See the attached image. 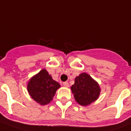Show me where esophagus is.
Listing matches in <instances>:
<instances>
[{"label":"esophagus","mask_w":131,"mask_h":131,"mask_svg":"<svg viewBox=\"0 0 131 131\" xmlns=\"http://www.w3.org/2000/svg\"><path fill=\"white\" fill-rule=\"evenodd\" d=\"M63 85L64 86V87H66V88H69V84L68 82H64L63 83Z\"/></svg>","instance_id":"34e87169"}]
</instances>
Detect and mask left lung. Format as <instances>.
<instances>
[{
  "mask_svg": "<svg viewBox=\"0 0 131 131\" xmlns=\"http://www.w3.org/2000/svg\"><path fill=\"white\" fill-rule=\"evenodd\" d=\"M75 100L79 105L89 106L98 99L101 92L99 83L89 74L81 73L75 79V83L71 87Z\"/></svg>",
  "mask_w": 131,
  "mask_h": 131,
  "instance_id": "8db88e82",
  "label": "left lung"
}]
</instances>
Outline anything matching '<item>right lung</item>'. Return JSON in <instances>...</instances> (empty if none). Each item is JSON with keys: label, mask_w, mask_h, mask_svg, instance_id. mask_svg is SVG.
Here are the masks:
<instances>
[{"label": "right lung", "mask_w": 131, "mask_h": 131, "mask_svg": "<svg viewBox=\"0 0 131 131\" xmlns=\"http://www.w3.org/2000/svg\"><path fill=\"white\" fill-rule=\"evenodd\" d=\"M60 85L49 75L47 70L41 69L33 76L27 83V89L31 97L37 103L43 106L52 100Z\"/></svg>", "instance_id": "1"}]
</instances>
